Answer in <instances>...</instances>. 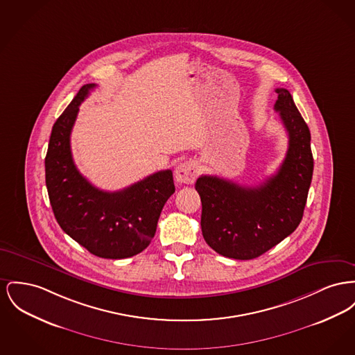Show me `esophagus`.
<instances>
[{"label": "esophagus", "instance_id": "esophagus-1", "mask_svg": "<svg viewBox=\"0 0 355 355\" xmlns=\"http://www.w3.org/2000/svg\"><path fill=\"white\" fill-rule=\"evenodd\" d=\"M197 173H198L197 164L194 161H188V162L180 164L178 166L175 167L174 177H175L177 182L189 185V184H193L196 181Z\"/></svg>", "mask_w": 355, "mask_h": 355}]
</instances>
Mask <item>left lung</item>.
<instances>
[{
    "label": "left lung",
    "instance_id": "left-lung-1",
    "mask_svg": "<svg viewBox=\"0 0 355 355\" xmlns=\"http://www.w3.org/2000/svg\"><path fill=\"white\" fill-rule=\"evenodd\" d=\"M276 94L275 111L288 134V150L276 174L254 188L216 175H201L196 182L202 236L225 257H259L290 236L303 217L313 180L311 134L290 91L277 88Z\"/></svg>",
    "mask_w": 355,
    "mask_h": 355
}]
</instances>
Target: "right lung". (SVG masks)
<instances>
[{"label": "right lung", "mask_w": 355, "mask_h": 355, "mask_svg": "<svg viewBox=\"0 0 355 355\" xmlns=\"http://www.w3.org/2000/svg\"><path fill=\"white\" fill-rule=\"evenodd\" d=\"M96 84L83 85L52 127L45 157V184L62 230L89 253L125 259L146 250L158 218L175 191L173 171L161 170L119 190L105 191L79 173L71 153V131L79 105Z\"/></svg>", "instance_id": "right-lung-1"}]
</instances>
